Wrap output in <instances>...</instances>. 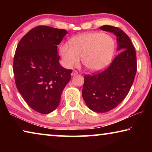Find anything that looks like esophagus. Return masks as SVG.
<instances>
[{"label": "esophagus", "instance_id": "obj_1", "mask_svg": "<svg viewBox=\"0 0 152 152\" xmlns=\"http://www.w3.org/2000/svg\"><path fill=\"white\" fill-rule=\"evenodd\" d=\"M78 74V72H77L76 70H73L72 72V74H71V75L73 76L77 75V74Z\"/></svg>", "mask_w": 152, "mask_h": 152}]
</instances>
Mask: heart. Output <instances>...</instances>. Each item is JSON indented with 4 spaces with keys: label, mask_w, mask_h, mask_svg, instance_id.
Returning <instances> with one entry per match:
<instances>
[{
    "label": "heart",
    "mask_w": 152,
    "mask_h": 152,
    "mask_svg": "<svg viewBox=\"0 0 152 152\" xmlns=\"http://www.w3.org/2000/svg\"><path fill=\"white\" fill-rule=\"evenodd\" d=\"M115 50V42L109 35L102 33H84L73 38L70 45H61L60 53L64 66L71 68L80 62L91 71L106 67L111 61Z\"/></svg>",
    "instance_id": "heart-1"
}]
</instances>
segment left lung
Wrapping results in <instances>:
<instances>
[{
    "mask_svg": "<svg viewBox=\"0 0 152 152\" xmlns=\"http://www.w3.org/2000/svg\"><path fill=\"white\" fill-rule=\"evenodd\" d=\"M100 29L114 33L120 51L107 68L84 75L82 94L90 109L106 113L115 109L130 91L137 72L135 48L130 38L119 27L103 25Z\"/></svg>",
    "mask_w": 152,
    "mask_h": 152,
    "instance_id": "8db88e82",
    "label": "left lung"
}]
</instances>
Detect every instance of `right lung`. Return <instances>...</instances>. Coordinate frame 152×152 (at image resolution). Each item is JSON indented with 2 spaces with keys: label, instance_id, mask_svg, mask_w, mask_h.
<instances>
[{
  "label": "right lung",
  "instance_id": "add662e5",
  "mask_svg": "<svg viewBox=\"0 0 152 152\" xmlns=\"http://www.w3.org/2000/svg\"><path fill=\"white\" fill-rule=\"evenodd\" d=\"M68 31L39 25L31 29L17 45L13 72L18 91L35 111L48 114L58 107L72 70L59 63L57 45Z\"/></svg>",
  "mask_w": 152,
  "mask_h": 152
}]
</instances>
